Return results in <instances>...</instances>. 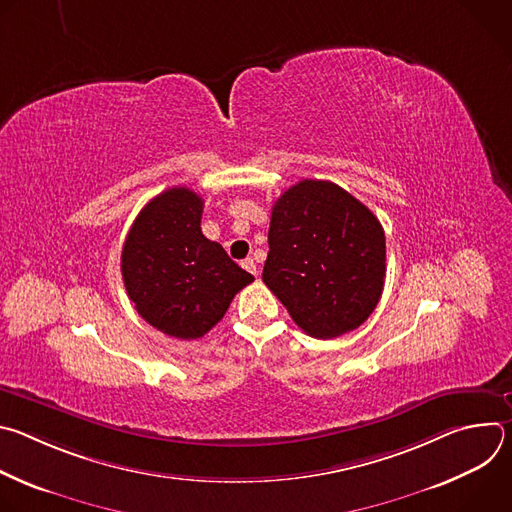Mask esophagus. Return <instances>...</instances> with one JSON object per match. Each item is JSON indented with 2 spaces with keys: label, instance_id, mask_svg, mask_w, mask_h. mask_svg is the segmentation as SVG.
<instances>
[{
  "label": "esophagus",
  "instance_id": "34e87169",
  "mask_svg": "<svg viewBox=\"0 0 512 512\" xmlns=\"http://www.w3.org/2000/svg\"><path fill=\"white\" fill-rule=\"evenodd\" d=\"M241 265H243L249 273H253V275H257V273H259V271H257V263H255L251 257H249V259H245Z\"/></svg>",
  "mask_w": 512,
  "mask_h": 512
}]
</instances>
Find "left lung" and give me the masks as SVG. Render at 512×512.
<instances>
[{
	"label": "left lung",
	"instance_id": "obj_1",
	"mask_svg": "<svg viewBox=\"0 0 512 512\" xmlns=\"http://www.w3.org/2000/svg\"><path fill=\"white\" fill-rule=\"evenodd\" d=\"M263 281L306 334L336 338L377 308L385 285V231L350 192L302 180L271 208Z\"/></svg>",
	"mask_w": 512,
	"mask_h": 512
}]
</instances>
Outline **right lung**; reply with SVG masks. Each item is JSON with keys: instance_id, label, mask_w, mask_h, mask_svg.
I'll use <instances>...</instances> for the list:
<instances>
[{"instance_id": "add662e5", "label": "right lung", "mask_w": 512, "mask_h": 512, "mask_svg": "<svg viewBox=\"0 0 512 512\" xmlns=\"http://www.w3.org/2000/svg\"><path fill=\"white\" fill-rule=\"evenodd\" d=\"M202 208L204 200L190 188H168L141 208L121 251L137 314L180 340L204 336L255 279L202 235Z\"/></svg>"}]
</instances>
